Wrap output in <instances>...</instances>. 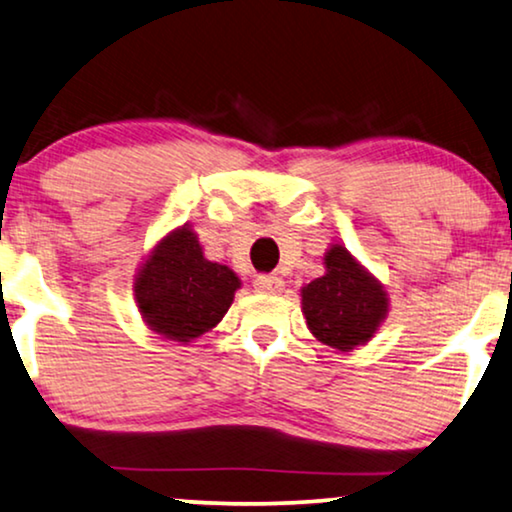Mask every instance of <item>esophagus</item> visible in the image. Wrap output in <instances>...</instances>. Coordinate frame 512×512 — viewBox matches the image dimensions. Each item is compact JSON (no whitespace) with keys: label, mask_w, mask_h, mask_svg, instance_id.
<instances>
[{"label":"esophagus","mask_w":512,"mask_h":512,"mask_svg":"<svg viewBox=\"0 0 512 512\" xmlns=\"http://www.w3.org/2000/svg\"><path fill=\"white\" fill-rule=\"evenodd\" d=\"M254 286L261 293H279L284 289V279L277 275H258L254 279Z\"/></svg>","instance_id":"1"}]
</instances>
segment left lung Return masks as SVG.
<instances>
[{
  "label": "left lung",
  "instance_id": "obj_1",
  "mask_svg": "<svg viewBox=\"0 0 512 512\" xmlns=\"http://www.w3.org/2000/svg\"><path fill=\"white\" fill-rule=\"evenodd\" d=\"M324 261L326 275L303 289V314L314 338L347 352L373 338L387 314V296L340 244Z\"/></svg>",
  "mask_w": 512,
  "mask_h": 512
}]
</instances>
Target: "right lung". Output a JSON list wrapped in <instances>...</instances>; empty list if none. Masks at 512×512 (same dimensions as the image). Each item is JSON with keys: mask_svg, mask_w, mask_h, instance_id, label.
<instances>
[{"mask_svg": "<svg viewBox=\"0 0 512 512\" xmlns=\"http://www.w3.org/2000/svg\"><path fill=\"white\" fill-rule=\"evenodd\" d=\"M237 289L235 272L207 261L198 237L184 226L153 249L135 282V298L153 331L188 342L219 324Z\"/></svg>", "mask_w": 512, "mask_h": 512, "instance_id": "obj_1", "label": "right lung"}]
</instances>
